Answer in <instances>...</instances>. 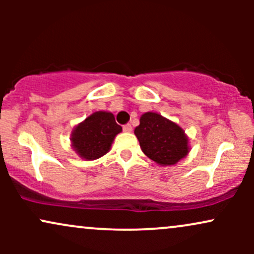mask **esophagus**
<instances>
[{"mask_svg": "<svg viewBox=\"0 0 254 254\" xmlns=\"http://www.w3.org/2000/svg\"><path fill=\"white\" fill-rule=\"evenodd\" d=\"M123 131H125V132H131L132 131V127L130 124H125L123 127Z\"/></svg>", "mask_w": 254, "mask_h": 254, "instance_id": "34e87169", "label": "esophagus"}]
</instances>
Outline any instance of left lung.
Here are the masks:
<instances>
[{
	"mask_svg": "<svg viewBox=\"0 0 254 254\" xmlns=\"http://www.w3.org/2000/svg\"><path fill=\"white\" fill-rule=\"evenodd\" d=\"M135 135L142 151L161 166L176 165L190 151L185 131L159 113L142 115Z\"/></svg>",
	"mask_w": 254,
	"mask_h": 254,
	"instance_id": "8db88e82",
	"label": "left lung"
}]
</instances>
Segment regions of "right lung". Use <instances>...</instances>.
Masks as SVG:
<instances>
[{"label": "right lung", "instance_id": "1", "mask_svg": "<svg viewBox=\"0 0 254 254\" xmlns=\"http://www.w3.org/2000/svg\"><path fill=\"white\" fill-rule=\"evenodd\" d=\"M122 131L111 112L98 111L74 127L71 145L84 160H95L109 153L115 137Z\"/></svg>", "mask_w": 254, "mask_h": 254}]
</instances>
